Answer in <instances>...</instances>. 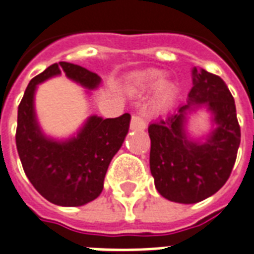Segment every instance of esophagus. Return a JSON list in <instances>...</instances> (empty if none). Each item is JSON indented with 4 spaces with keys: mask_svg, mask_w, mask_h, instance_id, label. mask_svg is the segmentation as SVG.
<instances>
[{
    "mask_svg": "<svg viewBox=\"0 0 254 254\" xmlns=\"http://www.w3.org/2000/svg\"><path fill=\"white\" fill-rule=\"evenodd\" d=\"M130 129L132 130H144L145 129V121L141 117L133 116L130 120Z\"/></svg>",
    "mask_w": 254,
    "mask_h": 254,
    "instance_id": "34e87169",
    "label": "esophagus"
}]
</instances>
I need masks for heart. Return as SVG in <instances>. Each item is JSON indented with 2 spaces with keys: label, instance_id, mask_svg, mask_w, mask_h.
<instances>
[{
  "label": "heart",
  "instance_id": "obj_1",
  "mask_svg": "<svg viewBox=\"0 0 254 254\" xmlns=\"http://www.w3.org/2000/svg\"><path fill=\"white\" fill-rule=\"evenodd\" d=\"M163 74L160 72H145L140 73V74H136L133 77V85L138 89H149L154 88V87H158L160 85L159 91H158V95H156V102L160 107L169 105L174 96V88L170 84H163Z\"/></svg>",
  "mask_w": 254,
  "mask_h": 254
}]
</instances>
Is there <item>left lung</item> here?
I'll return each mask as SVG.
<instances>
[{
    "mask_svg": "<svg viewBox=\"0 0 254 254\" xmlns=\"http://www.w3.org/2000/svg\"><path fill=\"white\" fill-rule=\"evenodd\" d=\"M188 103L177 113L148 127L149 169L155 188L174 202L194 204L212 196L229 180L241 143V129L233 95L222 78L193 67ZM204 104L217 127L204 143L187 137V111Z\"/></svg>",
    "mask_w": 254,
    "mask_h": 254,
    "instance_id": "obj_1",
    "label": "left lung"
}]
</instances>
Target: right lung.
Segmentation results:
<instances>
[{
	"instance_id": "obj_1",
	"label": "right lung",
	"mask_w": 254,
	"mask_h": 254,
	"mask_svg": "<svg viewBox=\"0 0 254 254\" xmlns=\"http://www.w3.org/2000/svg\"><path fill=\"white\" fill-rule=\"evenodd\" d=\"M61 72L88 89L100 84L96 73L69 63L53 64L35 76L19 105L16 147L25 176L47 201L78 207L103 190L106 171L127 134L130 114L106 120L91 116L74 137L65 141L46 137L36 121L34 95L38 84Z\"/></svg>"
}]
</instances>
